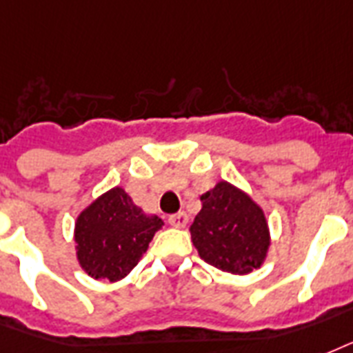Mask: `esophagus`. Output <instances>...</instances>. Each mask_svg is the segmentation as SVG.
<instances>
[{"label":"esophagus","instance_id":"34e87169","mask_svg":"<svg viewBox=\"0 0 353 353\" xmlns=\"http://www.w3.org/2000/svg\"><path fill=\"white\" fill-rule=\"evenodd\" d=\"M169 223L174 226V228H184L188 225V214L185 212H179V214L169 215Z\"/></svg>","mask_w":353,"mask_h":353}]
</instances>
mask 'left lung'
I'll return each instance as SVG.
<instances>
[{"instance_id":"8db88e82","label":"left lung","mask_w":353,"mask_h":353,"mask_svg":"<svg viewBox=\"0 0 353 353\" xmlns=\"http://www.w3.org/2000/svg\"><path fill=\"white\" fill-rule=\"evenodd\" d=\"M201 202V212L190 226L199 256L232 274L259 269L270 245L263 210L245 191L225 180L206 191Z\"/></svg>"}]
</instances>
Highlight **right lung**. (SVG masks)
I'll use <instances>...</instances> for the list:
<instances>
[{"mask_svg": "<svg viewBox=\"0 0 353 353\" xmlns=\"http://www.w3.org/2000/svg\"><path fill=\"white\" fill-rule=\"evenodd\" d=\"M162 225L158 215L143 214L123 188H112L77 217L79 265L95 280H121L143 258Z\"/></svg>", "mask_w": 353, "mask_h": 353, "instance_id": "add662e5", "label": "right lung"}]
</instances>
